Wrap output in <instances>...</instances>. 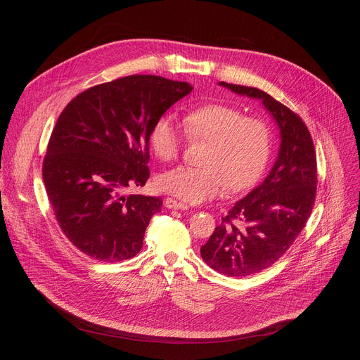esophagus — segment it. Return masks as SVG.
I'll list each match as a JSON object with an SVG mask.
<instances>
[{"label": "esophagus", "instance_id": "obj_1", "mask_svg": "<svg viewBox=\"0 0 360 360\" xmlns=\"http://www.w3.org/2000/svg\"><path fill=\"white\" fill-rule=\"evenodd\" d=\"M164 205H165V208H168V210H179V211H186L188 210V205H185L182 202H178L172 198H167L164 200Z\"/></svg>", "mask_w": 360, "mask_h": 360}]
</instances>
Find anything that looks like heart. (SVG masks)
<instances>
[{"label":"heart","instance_id":"heart-1","mask_svg":"<svg viewBox=\"0 0 360 360\" xmlns=\"http://www.w3.org/2000/svg\"><path fill=\"white\" fill-rule=\"evenodd\" d=\"M185 131L191 139L210 141L203 165L178 167L162 174L158 186L185 202L199 203L222 193L228 185L242 191L259 179L271 155L268 125L248 118L238 108L224 104H207L185 115ZM185 135L172 115H161L149 131V143L162 161L175 160Z\"/></svg>","mask_w":360,"mask_h":360}]
</instances>
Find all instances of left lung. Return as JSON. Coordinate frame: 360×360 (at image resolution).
I'll use <instances>...</instances> for the list:
<instances>
[{
	"label": "left lung",
	"instance_id": "left-lung-1",
	"mask_svg": "<svg viewBox=\"0 0 360 360\" xmlns=\"http://www.w3.org/2000/svg\"><path fill=\"white\" fill-rule=\"evenodd\" d=\"M219 85L262 101L281 138L268 176L233 205L200 248L205 264L222 275L242 278L272 266L304 228L316 195V155L304 122L269 94L252 86Z\"/></svg>",
	"mask_w": 360,
	"mask_h": 360
}]
</instances>
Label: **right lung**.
I'll list each match as a JSON object with an SVG mask.
<instances>
[{"mask_svg":"<svg viewBox=\"0 0 360 360\" xmlns=\"http://www.w3.org/2000/svg\"><path fill=\"white\" fill-rule=\"evenodd\" d=\"M193 86L129 75L77 95L51 134L42 178L56 218L94 259L121 262L141 250L162 199L125 195L149 178V131Z\"/></svg>","mask_w":360,"mask_h":360,"instance_id":"obj_1","label":"right lung"}]
</instances>
